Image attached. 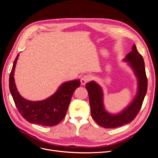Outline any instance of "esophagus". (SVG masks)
Here are the masks:
<instances>
[{"label": "esophagus", "instance_id": "obj_1", "mask_svg": "<svg viewBox=\"0 0 158 158\" xmlns=\"http://www.w3.org/2000/svg\"><path fill=\"white\" fill-rule=\"evenodd\" d=\"M90 80H91V76L88 74H85V75H84L81 78L80 82L82 85H85L87 82H88L89 81H90Z\"/></svg>", "mask_w": 158, "mask_h": 158}]
</instances>
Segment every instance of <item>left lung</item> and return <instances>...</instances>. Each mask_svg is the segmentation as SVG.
<instances>
[{
    "label": "left lung",
    "mask_w": 158,
    "mask_h": 158,
    "mask_svg": "<svg viewBox=\"0 0 158 158\" xmlns=\"http://www.w3.org/2000/svg\"><path fill=\"white\" fill-rule=\"evenodd\" d=\"M124 60L128 62L136 76L138 91L132 102L121 112L115 114L108 113L103 105V93L101 86L94 81L85 84L89 95L92 117L99 126L106 128L119 127L132 121L139 113L147 92L148 80L144 59L137 51L135 44Z\"/></svg>",
    "instance_id": "left-lung-1"
}]
</instances>
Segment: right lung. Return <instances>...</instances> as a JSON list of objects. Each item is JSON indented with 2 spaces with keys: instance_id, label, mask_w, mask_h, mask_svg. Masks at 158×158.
<instances>
[{
  "instance_id": "add662e5",
  "label": "right lung",
  "mask_w": 158,
  "mask_h": 158,
  "mask_svg": "<svg viewBox=\"0 0 158 158\" xmlns=\"http://www.w3.org/2000/svg\"><path fill=\"white\" fill-rule=\"evenodd\" d=\"M19 54L16 56L9 78V88L19 113L26 121L42 126L58 125L64 118L73 94L80 85V80L64 82L51 97L42 101L31 102L22 97L14 82L15 70Z\"/></svg>"
}]
</instances>
